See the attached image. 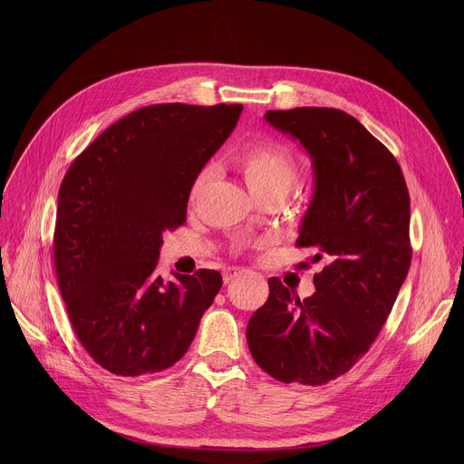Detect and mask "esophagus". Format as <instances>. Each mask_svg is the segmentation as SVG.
I'll use <instances>...</instances> for the list:
<instances>
[{
    "instance_id": "34e87169",
    "label": "esophagus",
    "mask_w": 464,
    "mask_h": 464,
    "mask_svg": "<svg viewBox=\"0 0 464 464\" xmlns=\"http://www.w3.org/2000/svg\"><path fill=\"white\" fill-rule=\"evenodd\" d=\"M244 274H246L244 268L227 266V268H224V283H226V285H227V283H233L237 277H240V276H244Z\"/></svg>"
}]
</instances>
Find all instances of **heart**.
Here are the masks:
<instances>
[{
	"instance_id": "obj_1",
	"label": "heart",
	"mask_w": 464,
	"mask_h": 464,
	"mask_svg": "<svg viewBox=\"0 0 464 464\" xmlns=\"http://www.w3.org/2000/svg\"><path fill=\"white\" fill-rule=\"evenodd\" d=\"M237 167L253 196L272 188L288 190L297 178V163L294 156L286 147L274 141H260L240 149L237 154ZM209 174L211 169L208 167L196 176L190 188L192 198L200 192Z\"/></svg>"
}]
</instances>
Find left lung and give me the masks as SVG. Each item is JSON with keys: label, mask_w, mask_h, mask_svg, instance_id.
Instances as JSON below:
<instances>
[{"label": "left lung", "mask_w": 464, "mask_h": 464, "mask_svg": "<svg viewBox=\"0 0 464 464\" xmlns=\"http://www.w3.org/2000/svg\"><path fill=\"white\" fill-rule=\"evenodd\" d=\"M276 130L312 160L314 196L297 246L314 247L315 292L299 299L277 277L249 319L256 365L279 382L323 385L371 347L410 272V192L394 156L336 108L270 110ZM306 266V262H304Z\"/></svg>", "instance_id": "obj_1"}]
</instances>
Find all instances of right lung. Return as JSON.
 Instances as JSON below:
<instances>
[{
    "instance_id": "1",
    "label": "right lung",
    "mask_w": 464,
    "mask_h": 464,
    "mask_svg": "<svg viewBox=\"0 0 464 464\" xmlns=\"http://www.w3.org/2000/svg\"><path fill=\"white\" fill-rule=\"evenodd\" d=\"M240 104H152L72 163L58 190L54 268L82 347L117 376L169 369L222 288L215 270L156 274L163 233L187 218L192 183L231 136Z\"/></svg>"
}]
</instances>
